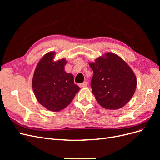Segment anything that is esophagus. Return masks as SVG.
<instances>
[{
    "label": "esophagus",
    "mask_w": 160,
    "mask_h": 160,
    "mask_svg": "<svg viewBox=\"0 0 160 160\" xmlns=\"http://www.w3.org/2000/svg\"><path fill=\"white\" fill-rule=\"evenodd\" d=\"M88 82H87V81H84V82H83V83H79V85L80 88H85V87L88 86Z\"/></svg>",
    "instance_id": "esophagus-1"
}]
</instances>
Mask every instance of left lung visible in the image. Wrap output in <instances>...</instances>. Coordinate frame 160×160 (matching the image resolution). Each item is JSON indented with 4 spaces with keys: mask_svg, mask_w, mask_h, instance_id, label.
Wrapping results in <instances>:
<instances>
[{
    "mask_svg": "<svg viewBox=\"0 0 160 160\" xmlns=\"http://www.w3.org/2000/svg\"><path fill=\"white\" fill-rule=\"evenodd\" d=\"M89 64L93 71L92 91L101 107L115 110L126 105L137 86L136 77L127 62L108 52Z\"/></svg>",
    "mask_w": 160,
    "mask_h": 160,
    "instance_id": "1",
    "label": "left lung"
}]
</instances>
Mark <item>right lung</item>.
Returning <instances> with one entry per match:
<instances>
[{
    "label": "right lung",
    "instance_id": "right-lung-1",
    "mask_svg": "<svg viewBox=\"0 0 160 160\" xmlns=\"http://www.w3.org/2000/svg\"><path fill=\"white\" fill-rule=\"evenodd\" d=\"M55 55V52H47L38 62L32 87L39 103L56 112L71 103L80 88L75 85L73 75L65 71V59L54 61Z\"/></svg>",
    "mask_w": 160,
    "mask_h": 160
}]
</instances>
